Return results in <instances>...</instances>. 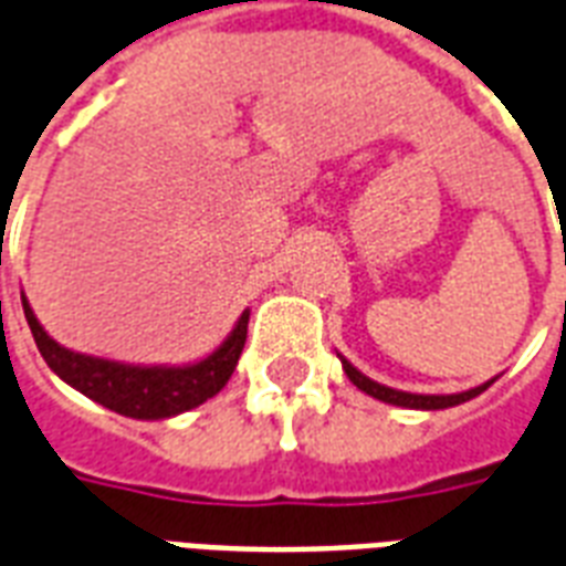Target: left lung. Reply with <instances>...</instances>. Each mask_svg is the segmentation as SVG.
Returning a JSON list of instances; mask_svg holds the SVG:
<instances>
[{
    "instance_id": "8db88e82",
    "label": "left lung",
    "mask_w": 566,
    "mask_h": 566,
    "mask_svg": "<svg viewBox=\"0 0 566 566\" xmlns=\"http://www.w3.org/2000/svg\"><path fill=\"white\" fill-rule=\"evenodd\" d=\"M340 365H344V374L350 377V382L359 391H365V395H370V398L382 400V403H391V407H407V409H448V407H457V403H465V400L478 398L481 391H486V388L493 386V379H486L484 386H474L469 388V391H460V395H412V391H398V388H388L382 386V382H377V379L365 377L359 368H353L350 361L344 359L338 353Z\"/></svg>"
}]
</instances>
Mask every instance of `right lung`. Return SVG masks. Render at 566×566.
Returning a JSON list of instances; mask_svg holds the SVG:
<instances>
[{
    "label": "right lung",
    "mask_w": 566,
    "mask_h": 566,
    "mask_svg": "<svg viewBox=\"0 0 566 566\" xmlns=\"http://www.w3.org/2000/svg\"><path fill=\"white\" fill-rule=\"evenodd\" d=\"M23 312L34 344L55 377H62L67 386L82 391L94 403L118 416L139 418V421L180 416L219 395L234 374L237 359L243 353L245 329H249V312H243L234 329L228 332V338L207 359L192 361V365H124V361L73 353L50 338L34 317L25 293Z\"/></svg>",
    "instance_id": "obj_1"
}]
</instances>
